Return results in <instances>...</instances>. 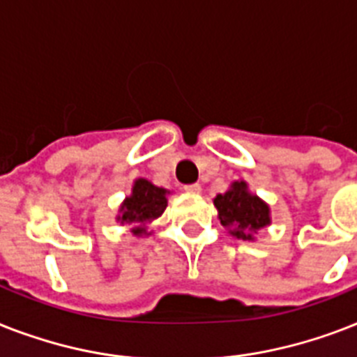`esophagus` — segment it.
Listing matches in <instances>:
<instances>
[{"label": "esophagus", "instance_id": "esophagus-1", "mask_svg": "<svg viewBox=\"0 0 357 357\" xmlns=\"http://www.w3.org/2000/svg\"><path fill=\"white\" fill-rule=\"evenodd\" d=\"M185 190H187V192H190V194H198V192H202V185L199 183H190V185H185Z\"/></svg>", "mask_w": 357, "mask_h": 357}]
</instances>
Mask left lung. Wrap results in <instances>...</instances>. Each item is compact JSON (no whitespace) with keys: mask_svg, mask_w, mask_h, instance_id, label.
I'll use <instances>...</instances> for the list:
<instances>
[{"mask_svg":"<svg viewBox=\"0 0 357 357\" xmlns=\"http://www.w3.org/2000/svg\"><path fill=\"white\" fill-rule=\"evenodd\" d=\"M218 208L220 222L224 227L231 229L236 238L251 240V233L269 224V207L259 196L248 192L244 181H236L225 194L214 198Z\"/></svg>","mask_w":357,"mask_h":357,"instance_id":"obj_1","label":"left lung"}]
</instances>
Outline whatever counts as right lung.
<instances>
[{
    "label": "right lung",
    "instance_id": "obj_1",
    "mask_svg": "<svg viewBox=\"0 0 357 357\" xmlns=\"http://www.w3.org/2000/svg\"><path fill=\"white\" fill-rule=\"evenodd\" d=\"M167 208V190L152 185L146 179H137L133 185L132 196L124 199L121 205V224H137L133 234H144V225L163 214Z\"/></svg>",
    "mask_w": 357,
    "mask_h": 357
}]
</instances>
